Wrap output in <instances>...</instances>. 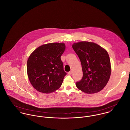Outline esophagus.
Segmentation results:
<instances>
[{
  "label": "esophagus",
  "mask_w": 130,
  "mask_h": 130,
  "mask_svg": "<svg viewBox=\"0 0 130 130\" xmlns=\"http://www.w3.org/2000/svg\"><path fill=\"white\" fill-rule=\"evenodd\" d=\"M72 73H73L72 71H71L70 72L68 73V74H69V75H71V74H72Z\"/></svg>",
  "instance_id": "esophagus-1"
}]
</instances>
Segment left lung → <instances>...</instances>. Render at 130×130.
I'll return each mask as SVG.
<instances>
[{
  "mask_svg": "<svg viewBox=\"0 0 130 130\" xmlns=\"http://www.w3.org/2000/svg\"><path fill=\"white\" fill-rule=\"evenodd\" d=\"M73 48L81 62L83 78L76 87L84 93H94L102 90L111 74L110 57L107 51L93 42L74 43Z\"/></svg>",
  "mask_w": 130,
  "mask_h": 130,
  "instance_id": "1",
  "label": "left lung"
}]
</instances>
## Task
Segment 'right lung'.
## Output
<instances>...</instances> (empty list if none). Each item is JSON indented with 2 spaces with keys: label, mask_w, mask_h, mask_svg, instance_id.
<instances>
[{
  "label": "right lung",
  "mask_w": 130,
  "mask_h": 130,
  "mask_svg": "<svg viewBox=\"0 0 130 130\" xmlns=\"http://www.w3.org/2000/svg\"><path fill=\"white\" fill-rule=\"evenodd\" d=\"M65 50L63 42L49 43L38 47L29 56L27 75L37 91L50 93L60 87L67 74L60 58Z\"/></svg>",
  "instance_id": "obj_1"
}]
</instances>
